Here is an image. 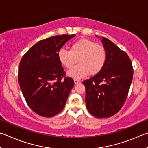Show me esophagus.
<instances>
[{"instance_id":"obj_1","label":"esophagus","mask_w":148,"mask_h":148,"mask_svg":"<svg viewBox=\"0 0 148 148\" xmlns=\"http://www.w3.org/2000/svg\"><path fill=\"white\" fill-rule=\"evenodd\" d=\"M74 84H79L80 83V80H79V79H75L74 80Z\"/></svg>"}]
</instances>
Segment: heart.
<instances>
[{
  "mask_svg": "<svg viewBox=\"0 0 148 148\" xmlns=\"http://www.w3.org/2000/svg\"><path fill=\"white\" fill-rule=\"evenodd\" d=\"M58 58L62 65L66 69L70 77L80 79L90 75H95L102 71L106 61V49L102 45L96 44L91 40L81 38L71 45L70 50L61 49L58 52Z\"/></svg>",
  "mask_w": 148,
  "mask_h": 148,
  "instance_id": "obj_1",
  "label": "heart"
}]
</instances>
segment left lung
<instances>
[{
	"label": "left lung",
	"instance_id": "8db88e82",
	"mask_svg": "<svg viewBox=\"0 0 148 148\" xmlns=\"http://www.w3.org/2000/svg\"><path fill=\"white\" fill-rule=\"evenodd\" d=\"M102 42L106 52L103 69L83 82L87 109L98 118L111 117L119 111L127 99L133 76L128 55L104 37Z\"/></svg>",
	"mask_w": 148,
	"mask_h": 148
}]
</instances>
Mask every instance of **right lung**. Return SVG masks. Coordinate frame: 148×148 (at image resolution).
Masks as SVG:
<instances>
[{
    "label": "right lung",
    "mask_w": 148,
    "mask_h": 148,
    "mask_svg": "<svg viewBox=\"0 0 148 148\" xmlns=\"http://www.w3.org/2000/svg\"><path fill=\"white\" fill-rule=\"evenodd\" d=\"M75 36L58 35L39 41L20 61V88L29 106L40 116L51 117L61 112L74 86V80L65 76L58 52Z\"/></svg>",
    "instance_id": "right-lung-1"
}]
</instances>
